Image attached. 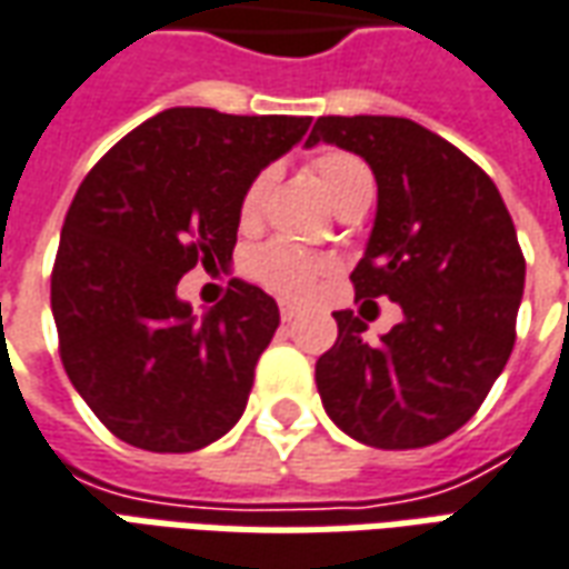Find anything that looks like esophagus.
Wrapping results in <instances>:
<instances>
[{
    "label": "esophagus",
    "instance_id": "34e87169",
    "mask_svg": "<svg viewBox=\"0 0 569 569\" xmlns=\"http://www.w3.org/2000/svg\"><path fill=\"white\" fill-rule=\"evenodd\" d=\"M296 317H298V308H292V305H280V320H283V323H292Z\"/></svg>",
    "mask_w": 569,
    "mask_h": 569
}]
</instances>
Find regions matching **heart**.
<instances>
[{"mask_svg": "<svg viewBox=\"0 0 569 569\" xmlns=\"http://www.w3.org/2000/svg\"><path fill=\"white\" fill-rule=\"evenodd\" d=\"M311 169L317 184L326 193V200L332 206H341L348 197H357V193H372V174H369L367 162L357 160L353 153L329 150V153H320L311 162ZM268 188H271V172H261L246 188L243 200H240L243 224H252L261 216ZM249 268H252V277L261 280L268 289H273V292H280L286 298H305L317 283V277L332 268V261L323 256H313V252H305L296 243L271 240V243L258 246L252 252Z\"/></svg>", "mask_w": 569, "mask_h": 569, "instance_id": "1", "label": "heart"}]
</instances>
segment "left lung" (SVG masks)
Here are the masks:
<instances>
[{"mask_svg": "<svg viewBox=\"0 0 569 569\" xmlns=\"http://www.w3.org/2000/svg\"><path fill=\"white\" fill-rule=\"evenodd\" d=\"M369 162L379 206L351 280L391 298L403 320L379 341L353 311L317 360V391L341 431L379 450H416L459 431L515 348L523 252L490 174L403 117H320L308 147Z\"/></svg>", "mask_w": 569, "mask_h": 569, "instance_id": "left-lung-1", "label": "left lung"}]
</instances>
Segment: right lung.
Listing matches in <instances>:
<instances>
[{
    "mask_svg": "<svg viewBox=\"0 0 569 569\" xmlns=\"http://www.w3.org/2000/svg\"><path fill=\"white\" fill-rule=\"evenodd\" d=\"M311 117L172 107L110 147L67 209L51 271L61 360L79 397L126 443L193 452L240 422L277 301L230 280L197 317L178 280L228 268L240 200Z\"/></svg>",
    "mask_w": 569,
    "mask_h": 569,
    "instance_id": "obj_1",
    "label": "right lung"
}]
</instances>
